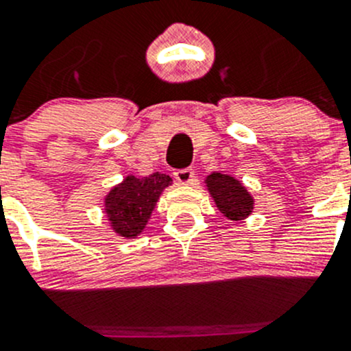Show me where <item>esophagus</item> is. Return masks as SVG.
<instances>
[{"label":"esophagus","mask_w":351,"mask_h":351,"mask_svg":"<svg viewBox=\"0 0 351 351\" xmlns=\"http://www.w3.org/2000/svg\"><path fill=\"white\" fill-rule=\"evenodd\" d=\"M193 169L192 168H185V169H176L175 171V178L176 182L182 183V185H189V183L193 182Z\"/></svg>","instance_id":"34e87169"}]
</instances>
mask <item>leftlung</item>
Wrapping results in <instances>:
<instances>
[{
  "instance_id": "left-lung-1",
  "label": "left lung",
  "mask_w": 351,
  "mask_h": 351,
  "mask_svg": "<svg viewBox=\"0 0 351 351\" xmlns=\"http://www.w3.org/2000/svg\"><path fill=\"white\" fill-rule=\"evenodd\" d=\"M204 183L215 207L226 219L241 222L253 214L254 198L238 178L226 173L212 171L205 176Z\"/></svg>"
}]
</instances>
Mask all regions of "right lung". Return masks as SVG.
I'll use <instances>...</instances> for the list:
<instances>
[{
  "label": "right lung",
  "instance_id": "right-lung-1",
  "mask_svg": "<svg viewBox=\"0 0 351 351\" xmlns=\"http://www.w3.org/2000/svg\"><path fill=\"white\" fill-rule=\"evenodd\" d=\"M173 183L165 173L149 176L127 175L104 198V212L119 238L136 239L143 234L161 193Z\"/></svg>",
  "mask_w": 351,
  "mask_h": 351
}]
</instances>
